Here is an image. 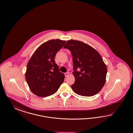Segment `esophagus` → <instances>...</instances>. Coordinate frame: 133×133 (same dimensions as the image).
Instances as JSON below:
<instances>
[{
	"mask_svg": "<svg viewBox=\"0 0 133 133\" xmlns=\"http://www.w3.org/2000/svg\"><path fill=\"white\" fill-rule=\"evenodd\" d=\"M69 74H70V73L69 72H66V73H65V77H67L69 75Z\"/></svg>",
	"mask_w": 133,
	"mask_h": 133,
	"instance_id": "1",
	"label": "esophagus"
}]
</instances>
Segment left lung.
Returning <instances> with one entry per match:
<instances>
[{"instance_id": "left-lung-1", "label": "left lung", "mask_w": 133, "mask_h": 133, "mask_svg": "<svg viewBox=\"0 0 133 133\" xmlns=\"http://www.w3.org/2000/svg\"><path fill=\"white\" fill-rule=\"evenodd\" d=\"M63 47L70 50L72 55L75 81L71 87L74 92L90 97L101 91L107 72L101 55L89 45L78 40H68Z\"/></svg>"}]
</instances>
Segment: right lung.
I'll list each match as a JSON object with an SVG mask.
<instances>
[{
	"label": "right lung",
	"instance_id": "1",
	"mask_svg": "<svg viewBox=\"0 0 133 133\" xmlns=\"http://www.w3.org/2000/svg\"><path fill=\"white\" fill-rule=\"evenodd\" d=\"M66 41L48 40L39 46L29 61L25 78L30 90L40 97L56 93L64 80V74L59 72L54 58Z\"/></svg>",
	"mask_w": 133,
	"mask_h": 133
}]
</instances>
